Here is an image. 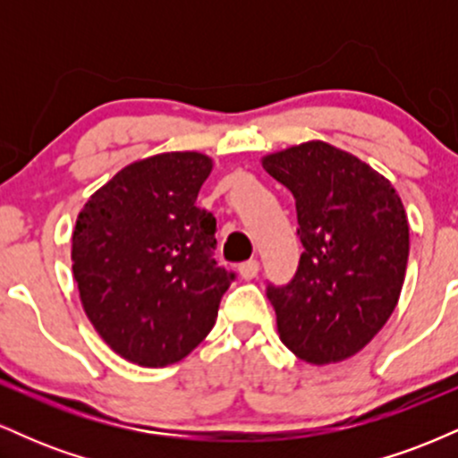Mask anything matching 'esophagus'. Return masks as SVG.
<instances>
[{"instance_id":"obj_1","label":"esophagus","mask_w":458,"mask_h":458,"mask_svg":"<svg viewBox=\"0 0 458 458\" xmlns=\"http://www.w3.org/2000/svg\"><path fill=\"white\" fill-rule=\"evenodd\" d=\"M259 269H260L259 260H247L239 267V276L243 277V280H254V277L259 276Z\"/></svg>"}]
</instances>
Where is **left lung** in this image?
<instances>
[{
	"mask_svg": "<svg viewBox=\"0 0 458 458\" xmlns=\"http://www.w3.org/2000/svg\"><path fill=\"white\" fill-rule=\"evenodd\" d=\"M260 163L295 196L303 245L295 280L267 288L280 340L308 364L349 360L379 334L401 297L409 259L403 199L375 167L323 140Z\"/></svg>",
	"mask_w": 458,
	"mask_h": 458,
	"instance_id": "8db88e82",
	"label": "left lung"
}]
</instances>
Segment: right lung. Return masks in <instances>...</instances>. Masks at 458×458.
<instances>
[{"label": "right lung", "instance_id": "add662e5", "mask_svg": "<svg viewBox=\"0 0 458 458\" xmlns=\"http://www.w3.org/2000/svg\"><path fill=\"white\" fill-rule=\"evenodd\" d=\"M213 159L196 150L144 157L98 187L72 228L79 299L105 344L163 368L213 329L233 282L213 259L217 224L198 207Z\"/></svg>", "mask_w": 458, "mask_h": 458}]
</instances>
